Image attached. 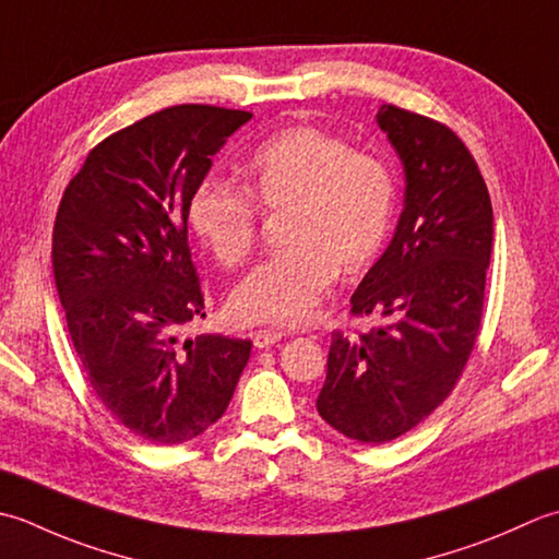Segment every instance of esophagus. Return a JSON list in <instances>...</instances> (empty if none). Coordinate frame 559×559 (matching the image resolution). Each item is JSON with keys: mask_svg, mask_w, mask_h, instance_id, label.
<instances>
[{"mask_svg": "<svg viewBox=\"0 0 559 559\" xmlns=\"http://www.w3.org/2000/svg\"><path fill=\"white\" fill-rule=\"evenodd\" d=\"M280 340H282L280 330H255V333H253V345L258 349H265V347L277 345Z\"/></svg>", "mask_w": 559, "mask_h": 559, "instance_id": "obj_1", "label": "esophagus"}]
</instances>
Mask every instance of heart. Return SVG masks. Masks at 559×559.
Listing matches in <instances>:
<instances>
[{
	"mask_svg": "<svg viewBox=\"0 0 559 559\" xmlns=\"http://www.w3.org/2000/svg\"><path fill=\"white\" fill-rule=\"evenodd\" d=\"M260 210L287 214L280 255L250 270L229 296L243 325H301L335 272L367 270L389 238L395 178L383 158L352 152L343 136L296 124L270 136L246 164V188L204 178L188 198V224L224 267L253 253Z\"/></svg>",
	"mask_w": 559,
	"mask_h": 559,
	"instance_id": "obj_1",
	"label": "heart"
}]
</instances>
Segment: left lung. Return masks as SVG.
<instances>
[{"mask_svg":"<svg viewBox=\"0 0 559 559\" xmlns=\"http://www.w3.org/2000/svg\"><path fill=\"white\" fill-rule=\"evenodd\" d=\"M379 128L405 170V207L383 255L352 294L369 333H333L318 415L364 443L403 437L447 401L480 330L492 202L459 134L385 104Z\"/></svg>","mask_w":559,"mask_h":559,"instance_id":"8db88e82","label":"left lung"}]
</instances>
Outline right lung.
<instances>
[{
	"label": "right lung",
	"mask_w": 559,
	"mask_h": 559,
	"mask_svg": "<svg viewBox=\"0 0 559 559\" xmlns=\"http://www.w3.org/2000/svg\"><path fill=\"white\" fill-rule=\"evenodd\" d=\"M250 118L200 104L142 118L88 152L55 216V287L91 391L122 427L162 447L224 415L253 347L176 337L204 318L188 198Z\"/></svg>",
	"instance_id": "obj_1"
}]
</instances>
